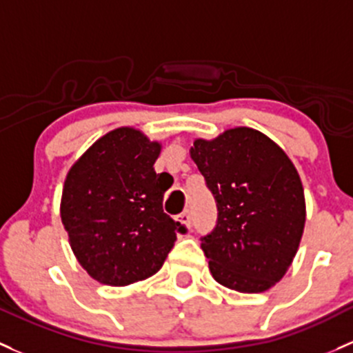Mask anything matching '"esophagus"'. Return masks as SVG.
<instances>
[{
	"label": "esophagus",
	"mask_w": 353,
	"mask_h": 353,
	"mask_svg": "<svg viewBox=\"0 0 353 353\" xmlns=\"http://www.w3.org/2000/svg\"><path fill=\"white\" fill-rule=\"evenodd\" d=\"M177 221H179L181 225H184V226H188V228H191V213H189L188 210L183 211V213H181L179 216H177Z\"/></svg>",
	"instance_id": "esophagus-1"
}]
</instances>
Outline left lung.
I'll list each match as a JSON object with an SVG mask.
<instances>
[{
  "label": "left lung",
  "mask_w": 353,
  "mask_h": 353,
  "mask_svg": "<svg viewBox=\"0 0 353 353\" xmlns=\"http://www.w3.org/2000/svg\"><path fill=\"white\" fill-rule=\"evenodd\" d=\"M189 152L216 199V226L201 239L211 276L240 292L267 291L292 264L306 221L294 164L248 127L196 139Z\"/></svg>",
  "instance_id": "obj_1"
}]
</instances>
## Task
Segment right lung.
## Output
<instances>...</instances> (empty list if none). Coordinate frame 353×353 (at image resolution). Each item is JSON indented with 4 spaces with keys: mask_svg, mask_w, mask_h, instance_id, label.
I'll return each instance as SVG.
<instances>
[{
    "mask_svg": "<svg viewBox=\"0 0 353 353\" xmlns=\"http://www.w3.org/2000/svg\"><path fill=\"white\" fill-rule=\"evenodd\" d=\"M161 148L137 128L111 130L65 176L62 225L77 262L98 283L128 285L154 276L184 232L162 210L167 186L154 170Z\"/></svg>",
    "mask_w": 353,
    "mask_h": 353,
    "instance_id": "right-lung-1",
    "label": "right lung"
}]
</instances>
